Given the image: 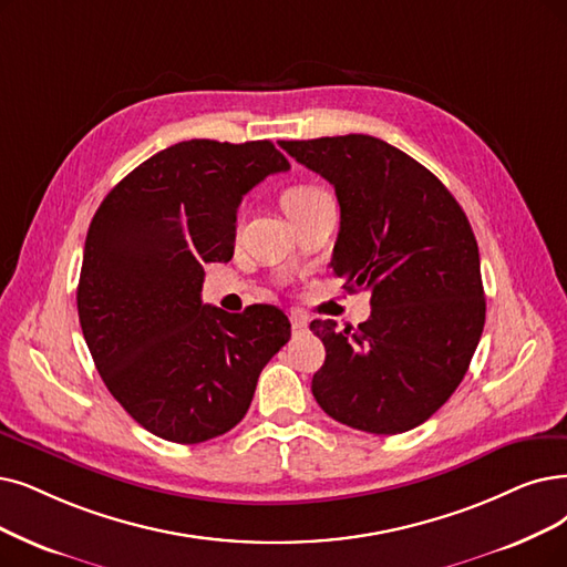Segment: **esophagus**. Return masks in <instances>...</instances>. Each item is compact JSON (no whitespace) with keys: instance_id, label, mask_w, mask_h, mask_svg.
Here are the masks:
<instances>
[{"instance_id":"esophagus-1","label":"esophagus","mask_w":567,"mask_h":567,"mask_svg":"<svg viewBox=\"0 0 567 567\" xmlns=\"http://www.w3.org/2000/svg\"><path fill=\"white\" fill-rule=\"evenodd\" d=\"M288 319H290L292 332H305L307 326H309V319H307V316H305L302 311H290Z\"/></svg>"}]
</instances>
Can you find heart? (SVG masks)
<instances>
[{
    "instance_id": "obj_1",
    "label": "heart",
    "mask_w": 567,
    "mask_h": 567,
    "mask_svg": "<svg viewBox=\"0 0 567 567\" xmlns=\"http://www.w3.org/2000/svg\"><path fill=\"white\" fill-rule=\"evenodd\" d=\"M321 195H323V190L313 188V186H292V188L284 190V195H281V207H284V212H286V216L292 218L296 214H300L302 209H307V207L311 205V202H313L316 197H321Z\"/></svg>"
}]
</instances>
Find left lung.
I'll return each instance as SVG.
<instances>
[{"label": "left lung", "instance_id": "8db88e82", "mask_svg": "<svg viewBox=\"0 0 567 567\" xmlns=\"http://www.w3.org/2000/svg\"><path fill=\"white\" fill-rule=\"evenodd\" d=\"M334 186V277L370 290L355 330L311 321L326 362L311 393L334 421L374 435L406 433L463 381L486 321L480 248L442 181L370 134L279 142Z\"/></svg>", "mask_w": 567, "mask_h": 567}]
</instances>
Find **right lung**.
Listing matches in <instances>:
<instances>
[{"label":"right lung","mask_w":567,"mask_h":567,"mask_svg":"<svg viewBox=\"0 0 567 567\" xmlns=\"http://www.w3.org/2000/svg\"><path fill=\"white\" fill-rule=\"evenodd\" d=\"M290 169L275 144L190 140L132 169L90 223L79 321L109 393L148 433L199 444L235 427L288 339L271 305L202 302L205 262L235 254L241 197Z\"/></svg>","instance_id":"obj_1"}]
</instances>
